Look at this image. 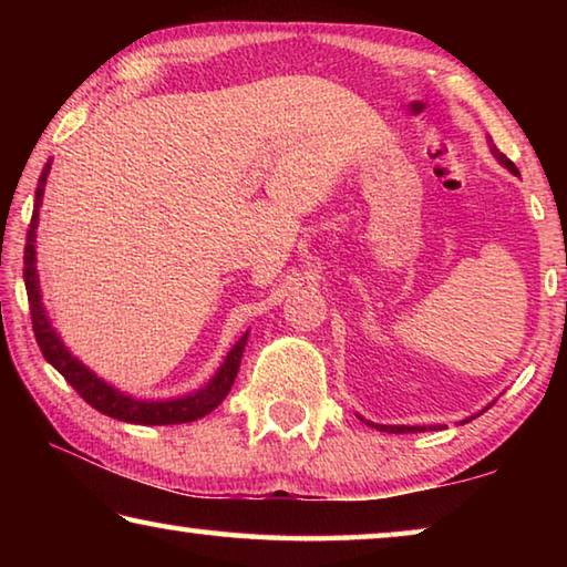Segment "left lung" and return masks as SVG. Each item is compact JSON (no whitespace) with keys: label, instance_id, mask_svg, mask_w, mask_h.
<instances>
[{"label":"left lung","instance_id":"obj_1","mask_svg":"<svg viewBox=\"0 0 567 567\" xmlns=\"http://www.w3.org/2000/svg\"><path fill=\"white\" fill-rule=\"evenodd\" d=\"M487 147H491V155L501 162V165L507 169V172H513V175H520V172H517V167L513 165L511 159H507L501 150L495 147V142L487 137ZM477 415H473V417H467V420H475ZM360 420H364V417H360ZM467 420H463V422H467ZM368 422V425H372V427H378L380 433H425V430H440L437 425H375V422H370V420H364Z\"/></svg>","mask_w":567,"mask_h":567}]
</instances>
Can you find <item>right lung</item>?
<instances>
[{"instance_id":"right-lung-1","label":"right lung","mask_w":567,"mask_h":567,"mask_svg":"<svg viewBox=\"0 0 567 567\" xmlns=\"http://www.w3.org/2000/svg\"><path fill=\"white\" fill-rule=\"evenodd\" d=\"M50 169H52V162H47L40 175V182H37L34 213H32L30 229H27V245H24V287H27V297H30L34 338H37V344H40L44 360L50 362L52 368L60 372V375L70 382V385L80 392V395L87 400L94 410H100L102 415L107 417L132 422V425H179V422H192L209 415V412H213L219 402L227 398V392L235 385L249 330L233 344V350L227 352L225 362L219 364L207 385L189 392V395L167 398V400H145V398H134L130 392L117 390L114 385H110L107 380L100 378L97 372H92L80 358H74L70 348L62 342L60 332L52 328V320L50 315H47L44 302H42L40 275H37V225H40V207H42L47 175H50Z\"/></svg>"}]
</instances>
